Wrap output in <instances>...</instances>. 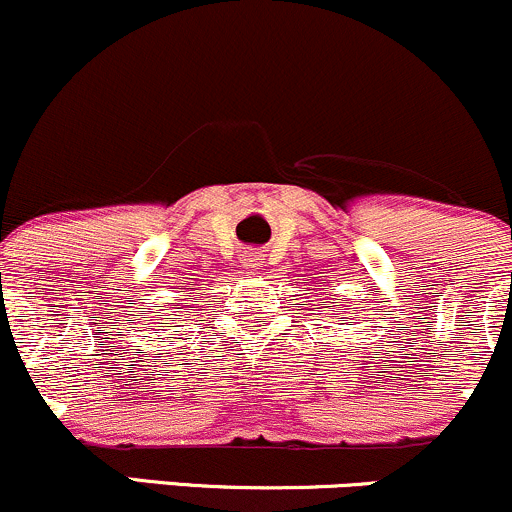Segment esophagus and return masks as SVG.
<instances>
[{
	"instance_id": "34e87169",
	"label": "esophagus",
	"mask_w": 512,
	"mask_h": 512,
	"mask_svg": "<svg viewBox=\"0 0 512 512\" xmlns=\"http://www.w3.org/2000/svg\"><path fill=\"white\" fill-rule=\"evenodd\" d=\"M260 265H262V257H260V252H245L243 255V267L245 269H250V272H257V269H260Z\"/></svg>"
}]
</instances>
